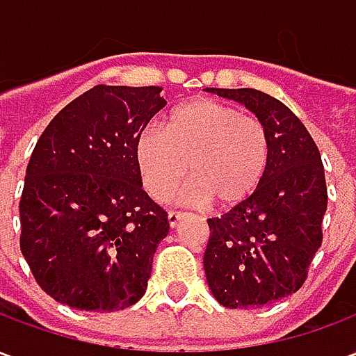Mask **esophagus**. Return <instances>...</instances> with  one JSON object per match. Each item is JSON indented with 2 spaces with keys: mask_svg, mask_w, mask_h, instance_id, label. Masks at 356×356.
<instances>
[{
  "mask_svg": "<svg viewBox=\"0 0 356 356\" xmlns=\"http://www.w3.org/2000/svg\"><path fill=\"white\" fill-rule=\"evenodd\" d=\"M168 219H170L171 229H175V227H179V223L185 219V213H181V211H170V213H168Z\"/></svg>",
  "mask_w": 356,
  "mask_h": 356,
  "instance_id": "obj_1",
  "label": "esophagus"
}]
</instances>
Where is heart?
<instances>
[{
    "label": "heart",
    "instance_id": "1",
    "mask_svg": "<svg viewBox=\"0 0 356 356\" xmlns=\"http://www.w3.org/2000/svg\"><path fill=\"white\" fill-rule=\"evenodd\" d=\"M135 158L154 200H165L191 165L194 200L234 208L261 185L270 143L261 120L227 102L196 99L171 110L165 129L145 127L135 143Z\"/></svg>",
    "mask_w": 356,
    "mask_h": 356
}]
</instances>
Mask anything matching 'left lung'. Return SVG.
<instances>
[{"mask_svg":"<svg viewBox=\"0 0 356 356\" xmlns=\"http://www.w3.org/2000/svg\"><path fill=\"white\" fill-rule=\"evenodd\" d=\"M206 91L244 104L267 127L270 160L246 202L208 219L204 270L213 298L229 309L275 303L303 286L322 244L328 206L321 152L293 112L257 89Z\"/></svg>","mask_w":356,"mask_h":356,"instance_id":"1","label":"left lung"}]
</instances>
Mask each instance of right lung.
Returning <instances> with one entry per match:
<instances>
[{
	"instance_id": "1",
	"label": "right lung",
	"mask_w": 356,
	"mask_h": 356,
	"mask_svg": "<svg viewBox=\"0 0 356 356\" xmlns=\"http://www.w3.org/2000/svg\"><path fill=\"white\" fill-rule=\"evenodd\" d=\"M162 88L95 86L45 127L20 198V252L63 305L120 311L147 290L168 213L143 191L135 143Z\"/></svg>"
}]
</instances>
